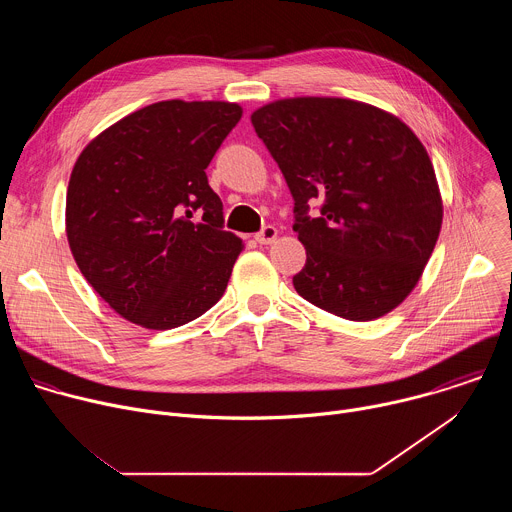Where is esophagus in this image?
<instances>
[{"label":"esophagus","mask_w":512,"mask_h":512,"mask_svg":"<svg viewBox=\"0 0 512 512\" xmlns=\"http://www.w3.org/2000/svg\"><path fill=\"white\" fill-rule=\"evenodd\" d=\"M275 239H277V229H275V227H271V225H269V227H265L261 233H257V235H255V241H257V243H261V245H271Z\"/></svg>","instance_id":"1"}]
</instances>
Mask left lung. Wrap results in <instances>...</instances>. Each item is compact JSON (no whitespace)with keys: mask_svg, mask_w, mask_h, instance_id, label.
Returning a JSON list of instances; mask_svg holds the SVG:
<instances>
[{"mask_svg":"<svg viewBox=\"0 0 512 512\" xmlns=\"http://www.w3.org/2000/svg\"><path fill=\"white\" fill-rule=\"evenodd\" d=\"M296 200L310 304L369 322L417 285L442 231L444 202L419 137L399 117L340 97H291L251 115ZM325 204L318 219L307 202Z\"/></svg>","mask_w":512,"mask_h":512,"instance_id":"8db88e82","label":"left lung"}]
</instances>
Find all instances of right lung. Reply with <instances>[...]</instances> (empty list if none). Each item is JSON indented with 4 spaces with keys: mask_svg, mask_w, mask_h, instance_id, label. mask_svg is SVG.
<instances>
[{
    "mask_svg": "<svg viewBox=\"0 0 512 512\" xmlns=\"http://www.w3.org/2000/svg\"><path fill=\"white\" fill-rule=\"evenodd\" d=\"M241 115L229 101H160L101 131L77 158L68 245L121 318L170 330L223 298L243 241L223 231L204 170Z\"/></svg>",
    "mask_w": 512,
    "mask_h": 512,
    "instance_id": "1",
    "label": "right lung"
}]
</instances>
